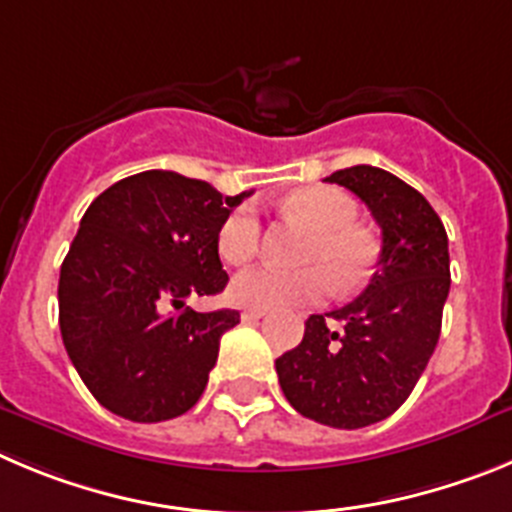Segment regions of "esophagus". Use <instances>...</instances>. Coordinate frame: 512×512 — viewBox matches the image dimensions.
<instances>
[{
    "instance_id": "34e87169",
    "label": "esophagus",
    "mask_w": 512,
    "mask_h": 512,
    "mask_svg": "<svg viewBox=\"0 0 512 512\" xmlns=\"http://www.w3.org/2000/svg\"><path fill=\"white\" fill-rule=\"evenodd\" d=\"M261 317H266V309L251 307V309H243L241 312L243 322H256V320H261Z\"/></svg>"
}]
</instances>
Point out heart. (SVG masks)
<instances>
[{"label": "heart", "instance_id": "1", "mask_svg": "<svg viewBox=\"0 0 512 512\" xmlns=\"http://www.w3.org/2000/svg\"><path fill=\"white\" fill-rule=\"evenodd\" d=\"M284 208L312 228L299 248L304 266L276 269L256 266L241 271L231 284L238 304L284 309L327 297L332 281L337 292H353L370 274L373 248L355 228L358 208L337 187H304L284 200ZM261 246V220L251 205H238L218 228V251L228 264H246Z\"/></svg>", "mask_w": 512, "mask_h": 512}]
</instances>
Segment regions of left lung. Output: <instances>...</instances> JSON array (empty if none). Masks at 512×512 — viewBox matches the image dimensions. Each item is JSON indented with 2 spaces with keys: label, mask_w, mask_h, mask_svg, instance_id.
<instances>
[{
  "label": "left lung",
  "mask_w": 512,
  "mask_h": 512,
  "mask_svg": "<svg viewBox=\"0 0 512 512\" xmlns=\"http://www.w3.org/2000/svg\"><path fill=\"white\" fill-rule=\"evenodd\" d=\"M381 225V256L358 299L304 322L297 348L276 358L279 386L294 409L335 429L383 421L424 373L442 332L449 246L442 220L419 190L370 164L337 170ZM343 322L326 327V317Z\"/></svg>",
  "instance_id": "8db88e82"
}]
</instances>
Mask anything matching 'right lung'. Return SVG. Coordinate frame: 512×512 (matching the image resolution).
<instances>
[{"label": "right lung", "instance_id": "add662e5", "mask_svg": "<svg viewBox=\"0 0 512 512\" xmlns=\"http://www.w3.org/2000/svg\"><path fill=\"white\" fill-rule=\"evenodd\" d=\"M248 195L149 170L88 205L60 266V335L103 409L154 424L203 396L220 337L241 314L195 312L185 299L225 289L218 228Z\"/></svg>", "mask_w": 512, "mask_h": 512}]
</instances>
